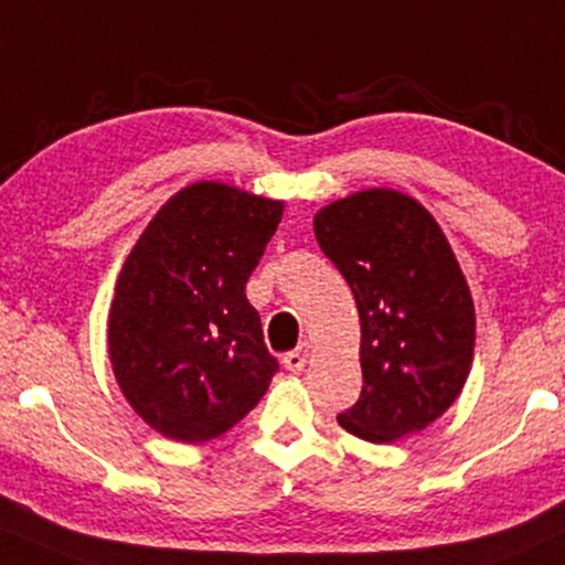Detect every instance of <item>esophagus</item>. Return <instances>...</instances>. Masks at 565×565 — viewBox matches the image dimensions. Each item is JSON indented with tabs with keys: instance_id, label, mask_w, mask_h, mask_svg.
<instances>
[{
	"instance_id": "obj_1",
	"label": "esophagus",
	"mask_w": 565,
	"mask_h": 565,
	"mask_svg": "<svg viewBox=\"0 0 565 565\" xmlns=\"http://www.w3.org/2000/svg\"><path fill=\"white\" fill-rule=\"evenodd\" d=\"M308 344H305V348H300V350H295V352H287V355H284V365H287V371H302L305 369V363H308Z\"/></svg>"
}]
</instances>
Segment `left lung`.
Wrapping results in <instances>:
<instances>
[{"mask_svg":"<svg viewBox=\"0 0 565 565\" xmlns=\"http://www.w3.org/2000/svg\"><path fill=\"white\" fill-rule=\"evenodd\" d=\"M360 316L363 392L339 426L386 445L434 424L463 392L477 310L445 231L397 189H363L312 217Z\"/></svg>","mask_w":565,"mask_h":565,"instance_id":"obj_1","label":"left lung"}]
</instances>
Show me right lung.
<instances>
[{"label":"right lung","mask_w":565,"mask_h":565,"mask_svg":"<svg viewBox=\"0 0 565 565\" xmlns=\"http://www.w3.org/2000/svg\"><path fill=\"white\" fill-rule=\"evenodd\" d=\"M281 215V200L196 181L154 213L128 253L107 350L128 405L162 437H221L268 390L278 360L244 287Z\"/></svg>","instance_id":"add662e5"}]
</instances>
